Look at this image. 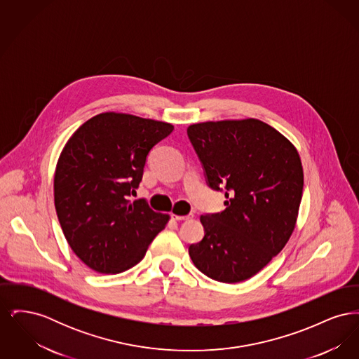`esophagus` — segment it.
Here are the masks:
<instances>
[{"mask_svg": "<svg viewBox=\"0 0 359 359\" xmlns=\"http://www.w3.org/2000/svg\"><path fill=\"white\" fill-rule=\"evenodd\" d=\"M194 217V214H188V215H176V214H172V219L173 221H188Z\"/></svg>", "mask_w": 359, "mask_h": 359, "instance_id": "esophagus-1", "label": "esophagus"}]
</instances>
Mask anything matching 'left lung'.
<instances>
[{
	"mask_svg": "<svg viewBox=\"0 0 359 359\" xmlns=\"http://www.w3.org/2000/svg\"><path fill=\"white\" fill-rule=\"evenodd\" d=\"M208 187L223 191L222 212L201 217L205 237L188 253L221 283H239L277 256L294 229L304 175L296 148L262 121L202 122L188 126Z\"/></svg>",
	"mask_w": 359,
	"mask_h": 359,
	"instance_id": "8db88e82",
	"label": "left lung"
}]
</instances>
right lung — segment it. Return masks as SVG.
<instances>
[{"label":"right lung","instance_id":"add662e5","mask_svg":"<svg viewBox=\"0 0 359 359\" xmlns=\"http://www.w3.org/2000/svg\"><path fill=\"white\" fill-rule=\"evenodd\" d=\"M171 123L102 113L71 136L56 164L55 208L72 252L95 272L116 274L138 264L170 215L144 199L130 203L147 157L170 136Z\"/></svg>","mask_w":359,"mask_h":359}]
</instances>
